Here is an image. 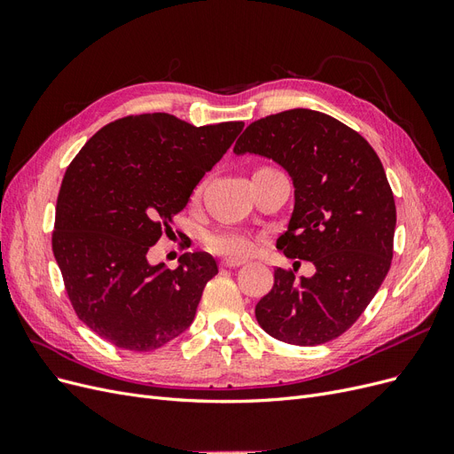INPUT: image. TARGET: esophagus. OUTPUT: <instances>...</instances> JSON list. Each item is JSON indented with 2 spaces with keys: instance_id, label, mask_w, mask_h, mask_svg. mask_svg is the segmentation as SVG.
Here are the masks:
<instances>
[{
  "instance_id": "obj_1",
  "label": "esophagus",
  "mask_w": 454,
  "mask_h": 454,
  "mask_svg": "<svg viewBox=\"0 0 454 454\" xmlns=\"http://www.w3.org/2000/svg\"><path fill=\"white\" fill-rule=\"evenodd\" d=\"M244 263H246V261H242V259L229 257V259L222 261V267H225V269H237V267H242Z\"/></svg>"
}]
</instances>
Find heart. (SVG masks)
I'll list each match as a JSON object with an SVG mask.
<instances>
[{
	"label": "heart",
	"mask_w": 454,
	"mask_h": 454,
	"mask_svg": "<svg viewBox=\"0 0 454 454\" xmlns=\"http://www.w3.org/2000/svg\"><path fill=\"white\" fill-rule=\"evenodd\" d=\"M206 246L215 254L231 257H248L255 250V242L242 231H214L206 237Z\"/></svg>",
	"instance_id": "heart-1"
}]
</instances>
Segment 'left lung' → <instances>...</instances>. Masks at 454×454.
Wrapping results in <instances>:
<instances>
[{"instance_id":"1","label":"left lung","mask_w":454,"mask_h":454,"mask_svg":"<svg viewBox=\"0 0 454 454\" xmlns=\"http://www.w3.org/2000/svg\"><path fill=\"white\" fill-rule=\"evenodd\" d=\"M237 155L274 160L294 182V212L278 248L312 261V277L274 270L272 290L255 305L265 332L297 347L342 335L387 278L395 204L382 162L362 136L314 109L254 121Z\"/></svg>"}]
</instances>
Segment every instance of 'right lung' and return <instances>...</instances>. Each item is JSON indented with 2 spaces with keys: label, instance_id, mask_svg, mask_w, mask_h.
Masks as SVG:
<instances>
[{
  "label": "right lung",
  "instance_id": "1",
  "mask_svg": "<svg viewBox=\"0 0 454 454\" xmlns=\"http://www.w3.org/2000/svg\"><path fill=\"white\" fill-rule=\"evenodd\" d=\"M242 129V121L193 127L168 114L130 115L100 129L72 160L52 252L79 320L94 333L149 352L193 324L215 259L187 252L170 270L147 254Z\"/></svg>",
  "mask_w": 454,
  "mask_h": 454
}]
</instances>
